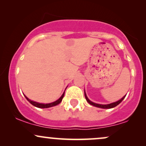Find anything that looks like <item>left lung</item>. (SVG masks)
<instances>
[{
    "instance_id": "1",
    "label": "left lung",
    "mask_w": 146,
    "mask_h": 146,
    "mask_svg": "<svg viewBox=\"0 0 146 146\" xmlns=\"http://www.w3.org/2000/svg\"><path fill=\"white\" fill-rule=\"evenodd\" d=\"M84 95H85V98H86V101L88 102V104H90V105L92 106H94L95 107H98V108H114V107L117 106V105L119 104L121 102L123 101V99L125 98V96H123V98H122L121 100H118V101L115 102H113V103H111V104H96V103H94V102H91L89 99L88 98V97H87V95L86 94V92H85V90H84Z\"/></svg>"
}]
</instances>
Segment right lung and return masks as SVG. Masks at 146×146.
I'll return each instance as SVG.
<instances>
[{
    "label": "right lung",
    "instance_id": "right-lung-1",
    "mask_svg": "<svg viewBox=\"0 0 146 146\" xmlns=\"http://www.w3.org/2000/svg\"><path fill=\"white\" fill-rule=\"evenodd\" d=\"M64 92L63 93V94L62 95V96L60 97V98L58 99V100H56V101L53 102H51V103H49V104H42V103H39V102H34V101H32V100H29V98H27V97L26 96V95H25V97L26 98L27 100V101L29 102V103H31V104L33 106H34L37 107V108H50V107H53V106H55L59 104L60 102H62V99L64 98Z\"/></svg>",
    "mask_w": 146,
    "mask_h": 146
}]
</instances>
